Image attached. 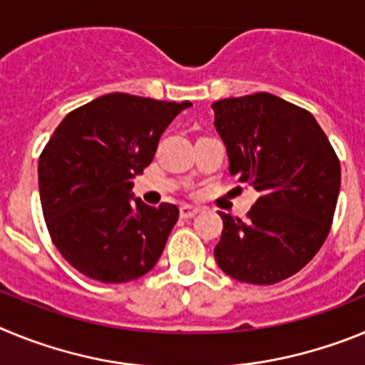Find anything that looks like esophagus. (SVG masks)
Returning a JSON list of instances; mask_svg holds the SVG:
<instances>
[{
  "mask_svg": "<svg viewBox=\"0 0 365 365\" xmlns=\"http://www.w3.org/2000/svg\"><path fill=\"white\" fill-rule=\"evenodd\" d=\"M199 212H201V208H197V206H190V205L180 206V217L182 219L193 217V215H197Z\"/></svg>",
  "mask_w": 365,
  "mask_h": 365,
  "instance_id": "esophagus-1",
  "label": "esophagus"
}]
</instances>
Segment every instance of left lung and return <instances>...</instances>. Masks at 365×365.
Instances as JSON below:
<instances>
[{
    "instance_id": "1",
    "label": "left lung",
    "mask_w": 365,
    "mask_h": 365,
    "mask_svg": "<svg viewBox=\"0 0 365 365\" xmlns=\"http://www.w3.org/2000/svg\"><path fill=\"white\" fill-rule=\"evenodd\" d=\"M230 173L259 197L247 219L219 212L217 265L230 278L274 285L307 265L333 225L340 160L307 109L270 93L212 104Z\"/></svg>"
}]
</instances>
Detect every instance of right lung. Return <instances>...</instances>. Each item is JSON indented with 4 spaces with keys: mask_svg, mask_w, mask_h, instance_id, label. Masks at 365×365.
Masks as SVG:
<instances>
[{
    "mask_svg": "<svg viewBox=\"0 0 365 365\" xmlns=\"http://www.w3.org/2000/svg\"><path fill=\"white\" fill-rule=\"evenodd\" d=\"M190 102L111 93L60 122L38 163L41 210L54 247L71 267L102 283H125L159 261L179 208L135 199V175L160 135Z\"/></svg>",
    "mask_w": 365,
    "mask_h": 365,
    "instance_id": "1",
    "label": "right lung"
}]
</instances>
